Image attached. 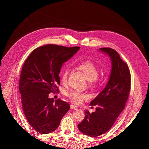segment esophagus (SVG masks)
I'll use <instances>...</instances> for the list:
<instances>
[{
	"label": "esophagus",
	"instance_id": "1",
	"mask_svg": "<svg viewBox=\"0 0 149 149\" xmlns=\"http://www.w3.org/2000/svg\"><path fill=\"white\" fill-rule=\"evenodd\" d=\"M70 107H71V109H74V110L78 109L77 106H75L74 104H71L70 105Z\"/></svg>",
	"mask_w": 149,
	"mask_h": 149
}]
</instances>
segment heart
<instances>
[{
    "label": "heart",
    "mask_w": 149,
    "mask_h": 149,
    "mask_svg": "<svg viewBox=\"0 0 149 149\" xmlns=\"http://www.w3.org/2000/svg\"><path fill=\"white\" fill-rule=\"evenodd\" d=\"M79 69L81 70L87 80L91 83H98L99 80L97 78L98 69L96 65L91 61L82 62L79 65ZM70 70L68 68H65L61 73V80L62 83H66L68 78ZM66 96L70 100L75 104H79L83 100L88 97L87 94L79 91L71 90L66 93Z\"/></svg>",
    "instance_id": "b5f03b06"
}]
</instances>
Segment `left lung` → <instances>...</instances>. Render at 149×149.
Returning a JSON list of instances; mask_svg holds the SVG:
<instances>
[{
    "instance_id": "1",
    "label": "left lung",
    "mask_w": 149,
    "mask_h": 149,
    "mask_svg": "<svg viewBox=\"0 0 149 149\" xmlns=\"http://www.w3.org/2000/svg\"><path fill=\"white\" fill-rule=\"evenodd\" d=\"M100 50L111 58L109 79L104 89L90 103L97 106L96 111L90 113L85 111L84 119L78 125L83 134L93 137L101 136L112 127L124 109L130 89L129 68L119 53L110 48H101Z\"/></svg>"
}]
</instances>
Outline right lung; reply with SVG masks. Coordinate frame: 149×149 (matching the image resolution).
<instances>
[{"mask_svg":"<svg viewBox=\"0 0 149 149\" xmlns=\"http://www.w3.org/2000/svg\"><path fill=\"white\" fill-rule=\"evenodd\" d=\"M79 48L46 45L35 49L22 67L19 81L22 107L29 123L40 134L55 130L70 109L68 102L48 96L58 91L61 66Z\"/></svg>","mask_w":149,"mask_h":149,"instance_id":"obj_1","label":"right lung"}]
</instances>
